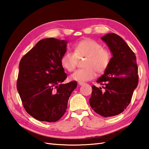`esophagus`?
<instances>
[{"instance_id":"1","label":"esophagus","mask_w":149,"mask_h":149,"mask_svg":"<svg viewBox=\"0 0 149 149\" xmlns=\"http://www.w3.org/2000/svg\"><path fill=\"white\" fill-rule=\"evenodd\" d=\"M78 84H79V85H80V86H82V85L84 84L85 83H83V82H78Z\"/></svg>"}]
</instances>
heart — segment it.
<instances>
[{
	"label": "heart",
	"mask_w": 149,
	"mask_h": 149,
	"mask_svg": "<svg viewBox=\"0 0 149 149\" xmlns=\"http://www.w3.org/2000/svg\"><path fill=\"white\" fill-rule=\"evenodd\" d=\"M85 58L84 68L79 69L71 75L72 80L79 82L87 81L96 77V71L102 74L108 68L111 61V54L109 50L91 39H84L74 46V53L66 52L61 58L62 66L68 72L74 71L78 59Z\"/></svg>",
	"instance_id": "obj_1"
}]
</instances>
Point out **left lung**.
<instances>
[{
    "instance_id": "1",
    "label": "left lung",
    "mask_w": 149,
    "mask_h": 149,
    "mask_svg": "<svg viewBox=\"0 0 149 149\" xmlns=\"http://www.w3.org/2000/svg\"><path fill=\"white\" fill-rule=\"evenodd\" d=\"M111 52L110 65L97 82L102 85L92 86L90 104L99 115L109 117L122 113L131 102L138 86L136 58L130 47L120 36L107 34L101 38Z\"/></svg>"
}]
</instances>
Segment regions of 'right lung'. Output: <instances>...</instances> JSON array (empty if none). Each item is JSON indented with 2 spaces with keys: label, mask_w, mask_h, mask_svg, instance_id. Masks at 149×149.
<instances>
[{
  "label": "right lung",
  "mask_w": 149,
  "mask_h": 149,
  "mask_svg": "<svg viewBox=\"0 0 149 149\" xmlns=\"http://www.w3.org/2000/svg\"><path fill=\"white\" fill-rule=\"evenodd\" d=\"M67 41L49 38L40 40L19 64L17 88L27 113L42 122H54L67 109L76 81L63 84L66 76L61 58Z\"/></svg>",
  "instance_id": "obj_1"
}]
</instances>
